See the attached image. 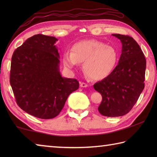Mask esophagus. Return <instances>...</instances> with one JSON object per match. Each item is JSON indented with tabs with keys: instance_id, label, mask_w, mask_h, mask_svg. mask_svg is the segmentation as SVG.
<instances>
[{
	"instance_id": "34e87169",
	"label": "esophagus",
	"mask_w": 157,
	"mask_h": 157,
	"mask_svg": "<svg viewBox=\"0 0 157 157\" xmlns=\"http://www.w3.org/2000/svg\"><path fill=\"white\" fill-rule=\"evenodd\" d=\"M80 86L81 87H87L88 86V84L84 83V82H80Z\"/></svg>"
}]
</instances>
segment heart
Returning a JSON list of instances; mask_svg holds the SVG:
<instances>
[{
    "mask_svg": "<svg viewBox=\"0 0 157 157\" xmlns=\"http://www.w3.org/2000/svg\"><path fill=\"white\" fill-rule=\"evenodd\" d=\"M118 59L115 48L95 39L77 42L71 52H65L63 56V63L70 68L83 63V72L92 80H101L109 75Z\"/></svg>",
    "mask_w": 157,
    "mask_h": 157,
    "instance_id": "b5f03b06",
    "label": "heart"
}]
</instances>
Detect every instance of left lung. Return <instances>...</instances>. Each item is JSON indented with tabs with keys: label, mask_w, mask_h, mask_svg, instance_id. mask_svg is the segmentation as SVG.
I'll list each match as a JSON object with an SVG mask.
<instances>
[{
	"label": "left lung",
	"mask_w": 157,
	"mask_h": 157,
	"mask_svg": "<svg viewBox=\"0 0 157 157\" xmlns=\"http://www.w3.org/2000/svg\"><path fill=\"white\" fill-rule=\"evenodd\" d=\"M121 41L122 53L118 65L107 78L94 85L102 95L98 111L107 117L129 113L145 87L146 59L139 45L132 37L113 34Z\"/></svg>",
	"instance_id": "8db88e82"
}]
</instances>
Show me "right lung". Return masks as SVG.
Returning <instances> with one entry per match:
<instances>
[{"mask_svg": "<svg viewBox=\"0 0 157 157\" xmlns=\"http://www.w3.org/2000/svg\"><path fill=\"white\" fill-rule=\"evenodd\" d=\"M57 41L54 36L36 34L12 55L10 82L16 102L36 118L59 115L68 95L79 88L76 79L61 75Z\"/></svg>", "mask_w": 157, "mask_h": 157, "instance_id": "add662e5", "label": "right lung"}]
</instances>
